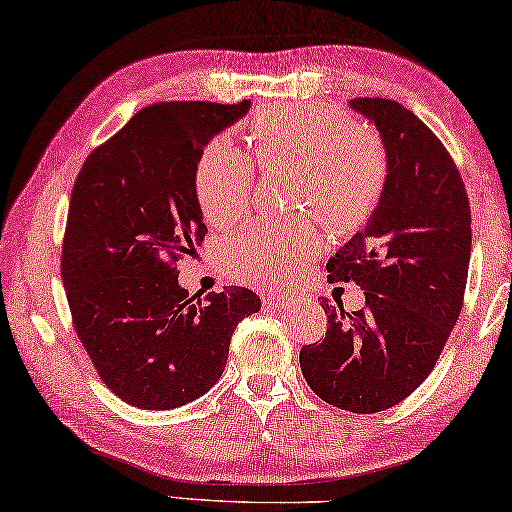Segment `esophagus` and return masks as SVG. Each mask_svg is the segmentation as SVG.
Instances as JSON below:
<instances>
[{"instance_id": "obj_1", "label": "esophagus", "mask_w": 512, "mask_h": 512, "mask_svg": "<svg viewBox=\"0 0 512 512\" xmlns=\"http://www.w3.org/2000/svg\"><path fill=\"white\" fill-rule=\"evenodd\" d=\"M288 301H292L290 292L270 290V292H265V295H263V304H267V306H283V304H288Z\"/></svg>"}]
</instances>
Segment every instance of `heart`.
Returning <instances> with one entry per match:
<instances>
[{"mask_svg": "<svg viewBox=\"0 0 512 512\" xmlns=\"http://www.w3.org/2000/svg\"><path fill=\"white\" fill-rule=\"evenodd\" d=\"M251 152L263 170H295V206H306L333 231L363 224L388 181L381 140L358 129L333 108L286 104L258 113L249 127ZM254 183L249 156L226 138L204 147L195 165V199L211 224L231 222L245 211ZM322 231L311 217L274 224L254 222L226 238L220 251L233 276L276 283L322 249Z\"/></svg>", "mask_w": 512, "mask_h": 512, "instance_id": "1", "label": "heart"}]
</instances>
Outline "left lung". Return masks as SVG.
<instances>
[{
    "instance_id": "left-lung-1",
    "label": "left lung",
    "mask_w": 512,
    "mask_h": 512,
    "mask_svg": "<svg viewBox=\"0 0 512 512\" xmlns=\"http://www.w3.org/2000/svg\"><path fill=\"white\" fill-rule=\"evenodd\" d=\"M349 106L379 129L388 181L363 231L329 258V281H354L365 308L322 297L326 335L299 351L317 397L349 413H379L420 388L463 308L472 213L454 158L399 102Z\"/></svg>"
}]
</instances>
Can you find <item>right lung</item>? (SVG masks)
I'll list each match as a JSON object with an SVG mask.
<instances>
[{
    "label": "right lung",
    "mask_w": 512,
    "mask_h": 512,
    "mask_svg": "<svg viewBox=\"0 0 512 512\" xmlns=\"http://www.w3.org/2000/svg\"><path fill=\"white\" fill-rule=\"evenodd\" d=\"M249 106L142 108L74 181L61 256L67 304L97 374L131 406L170 410L211 390L238 322L261 311L247 288L197 299L177 281V261L206 236L192 188L197 158Z\"/></svg>",
    "instance_id": "obj_1"
}]
</instances>
